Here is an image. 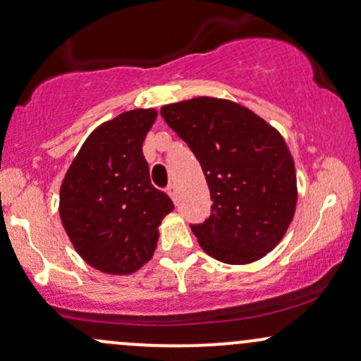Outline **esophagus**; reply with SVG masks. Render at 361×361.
Segmentation results:
<instances>
[{
  "label": "esophagus",
  "instance_id": "obj_1",
  "mask_svg": "<svg viewBox=\"0 0 361 361\" xmlns=\"http://www.w3.org/2000/svg\"><path fill=\"white\" fill-rule=\"evenodd\" d=\"M166 192H168V195H169V197H171L173 198V200H176V186L175 185H169L168 186V188H166Z\"/></svg>",
  "mask_w": 361,
  "mask_h": 361
}]
</instances>
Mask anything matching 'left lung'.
Wrapping results in <instances>:
<instances>
[{"label":"left lung","instance_id":"1","mask_svg":"<svg viewBox=\"0 0 361 361\" xmlns=\"http://www.w3.org/2000/svg\"><path fill=\"white\" fill-rule=\"evenodd\" d=\"M161 115L192 149L209 185V219L192 224L202 250L229 264L263 258L287 233L297 205L295 166L280 132L221 98L171 103Z\"/></svg>","mask_w":361,"mask_h":361}]
</instances>
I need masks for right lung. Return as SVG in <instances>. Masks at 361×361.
<instances>
[{
	"label": "right lung",
	"instance_id": "1",
	"mask_svg": "<svg viewBox=\"0 0 361 361\" xmlns=\"http://www.w3.org/2000/svg\"><path fill=\"white\" fill-rule=\"evenodd\" d=\"M154 109L123 111L94 128L61 185L59 214L74 250L110 275H130L152 258L157 227L175 209L151 185L142 142Z\"/></svg>",
	"mask_w": 361,
	"mask_h": 361
}]
</instances>
